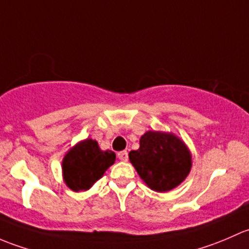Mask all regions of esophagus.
Here are the masks:
<instances>
[{
  "instance_id": "34e87169",
  "label": "esophagus",
  "mask_w": 249,
  "mask_h": 249,
  "mask_svg": "<svg viewBox=\"0 0 249 249\" xmlns=\"http://www.w3.org/2000/svg\"><path fill=\"white\" fill-rule=\"evenodd\" d=\"M117 157H119V160H122V162H127V160H128V152H127V151H121V152L117 153Z\"/></svg>"
}]
</instances>
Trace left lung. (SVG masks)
Returning <instances> with one entry per match:
<instances>
[{"label":"left lung","mask_w":249,"mask_h":249,"mask_svg":"<svg viewBox=\"0 0 249 249\" xmlns=\"http://www.w3.org/2000/svg\"><path fill=\"white\" fill-rule=\"evenodd\" d=\"M129 160L142 180L156 192H168L188 176L192 155L173 133L148 130L140 138V147L130 151Z\"/></svg>","instance_id":"1"}]
</instances>
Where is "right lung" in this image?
Returning a JSON list of instances; mask_svg holds the SVG:
<instances>
[{
    "mask_svg": "<svg viewBox=\"0 0 249 249\" xmlns=\"http://www.w3.org/2000/svg\"><path fill=\"white\" fill-rule=\"evenodd\" d=\"M115 160L116 155L110 150L102 151L96 140H83L63 158V180L71 191H87L104 175Z\"/></svg>",
    "mask_w": 249,
    "mask_h": 249,
    "instance_id": "right-lung-1",
    "label": "right lung"
}]
</instances>
